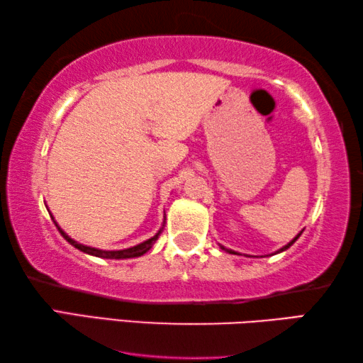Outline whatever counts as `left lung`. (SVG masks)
<instances>
[{
    "label": "left lung",
    "mask_w": 363,
    "mask_h": 363,
    "mask_svg": "<svg viewBox=\"0 0 363 363\" xmlns=\"http://www.w3.org/2000/svg\"><path fill=\"white\" fill-rule=\"evenodd\" d=\"M302 231H304V230H302ZM302 231H301V233H299L298 236H296V238H294V240H291V241L288 242V245H286V246H283V247L280 249V251H277V254H278V252H283V251H286V249H288L289 246H293V245H294V242H296V240H298V238H299V236L302 235ZM220 247L223 249V251H227V252H230V254H238V252H235V251H231V249H227V247H223V246H220Z\"/></svg>",
    "instance_id": "1"
}]
</instances>
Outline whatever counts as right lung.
I'll return each mask as SVG.
<instances>
[{"label":"right lung","instance_id":"right-lung-1","mask_svg":"<svg viewBox=\"0 0 363 363\" xmlns=\"http://www.w3.org/2000/svg\"><path fill=\"white\" fill-rule=\"evenodd\" d=\"M52 220H55V218H52ZM164 223H165V222H164ZM55 225L57 227L59 233L62 235L64 240L67 241V242H70V245H72L74 247L79 249V251L86 252V254H90V255H96V257H103V259H132V257H140V255L146 254V252L150 251V249L154 246V242L157 241V238H159L160 233H162V228H164V225H162V228H160V230L157 231V233L154 235L152 238H150V240L140 242V245H136V246H133V247L121 249V251H103V249H96V247H90V246L80 245V242H77L75 240H72V238H70L67 233H64V231L61 230V227H59V225H57L56 222H55Z\"/></svg>","mask_w":363,"mask_h":363}]
</instances>
